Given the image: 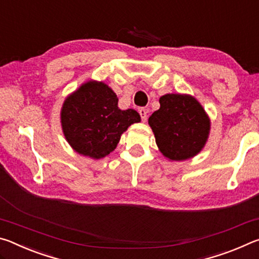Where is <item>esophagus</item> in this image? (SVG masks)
Segmentation results:
<instances>
[{
    "mask_svg": "<svg viewBox=\"0 0 259 259\" xmlns=\"http://www.w3.org/2000/svg\"><path fill=\"white\" fill-rule=\"evenodd\" d=\"M139 114H140V117H142L143 122H146L147 121V109L140 108L139 109Z\"/></svg>",
    "mask_w": 259,
    "mask_h": 259,
    "instance_id": "34e87169",
    "label": "esophagus"
}]
</instances>
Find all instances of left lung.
<instances>
[{
  "mask_svg": "<svg viewBox=\"0 0 259 259\" xmlns=\"http://www.w3.org/2000/svg\"><path fill=\"white\" fill-rule=\"evenodd\" d=\"M148 124L162 155L170 161H184L198 155L207 144L210 119L198 99L186 94H166Z\"/></svg>",
  "mask_w": 259,
  "mask_h": 259,
  "instance_id": "8db88e82",
  "label": "left lung"
}]
</instances>
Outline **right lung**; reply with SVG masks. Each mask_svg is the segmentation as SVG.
<instances>
[{
	"label": "right lung",
	"instance_id": "1",
	"mask_svg": "<svg viewBox=\"0 0 259 259\" xmlns=\"http://www.w3.org/2000/svg\"><path fill=\"white\" fill-rule=\"evenodd\" d=\"M119 98L103 81L90 80L68 95L60 111L65 139L83 156L99 160L115 150L122 134L140 122L133 108L120 109Z\"/></svg>",
	"mask_w": 259,
	"mask_h": 259
}]
</instances>
